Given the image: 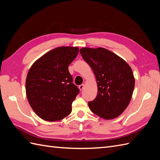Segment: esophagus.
Instances as JSON below:
<instances>
[{
	"label": "esophagus",
	"mask_w": 160,
	"mask_h": 160,
	"mask_svg": "<svg viewBox=\"0 0 160 160\" xmlns=\"http://www.w3.org/2000/svg\"><path fill=\"white\" fill-rule=\"evenodd\" d=\"M84 84H83L79 86V89L80 90V91H82V90L84 89Z\"/></svg>",
	"instance_id": "1"
}]
</instances>
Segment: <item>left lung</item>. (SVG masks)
I'll use <instances>...</instances> for the list:
<instances>
[{
    "label": "left lung",
    "instance_id": "1",
    "mask_svg": "<svg viewBox=\"0 0 160 160\" xmlns=\"http://www.w3.org/2000/svg\"><path fill=\"white\" fill-rule=\"evenodd\" d=\"M80 52L92 68L97 84V95L88 103L90 109L105 120L120 116L130 103L134 88L130 66L120 57L102 47H84Z\"/></svg>",
    "mask_w": 160,
    "mask_h": 160
}]
</instances>
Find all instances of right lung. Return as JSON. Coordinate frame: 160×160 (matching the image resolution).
Returning <instances> with one entry per match:
<instances>
[{"label": "right lung", "mask_w": 160, "mask_h": 160, "mask_svg": "<svg viewBox=\"0 0 160 160\" xmlns=\"http://www.w3.org/2000/svg\"><path fill=\"white\" fill-rule=\"evenodd\" d=\"M78 47H60L47 52L32 64L26 80V92L32 109L42 120L55 122L72 112L79 89L72 83L68 66Z\"/></svg>", "instance_id": "1"}]
</instances>
